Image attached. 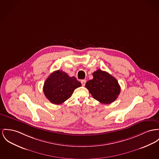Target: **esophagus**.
<instances>
[{
  "label": "esophagus",
  "instance_id": "1",
  "mask_svg": "<svg viewBox=\"0 0 159 159\" xmlns=\"http://www.w3.org/2000/svg\"><path fill=\"white\" fill-rule=\"evenodd\" d=\"M81 84H82V85H83V86H84L85 84V83H86V81H85V80H82V81H81Z\"/></svg>",
  "mask_w": 159,
  "mask_h": 159
}]
</instances>
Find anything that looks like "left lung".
<instances>
[{"label": "left lung", "instance_id": "obj_1", "mask_svg": "<svg viewBox=\"0 0 159 159\" xmlns=\"http://www.w3.org/2000/svg\"><path fill=\"white\" fill-rule=\"evenodd\" d=\"M93 78L85 83V87L96 100L102 104L114 102L120 92L116 79L108 72L97 70L93 73Z\"/></svg>", "mask_w": 159, "mask_h": 159}]
</instances>
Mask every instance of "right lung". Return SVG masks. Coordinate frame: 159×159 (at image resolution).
Instances as JSON below:
<instances>
[{"label":"right lung","instance_id":"add662e5","mask_svg":"<svg viewBox=\"0 0 159 159\" xmlns=\"http://www.w3.org/2000/svg\"><path fill=\"white\" fill-rule=\"evenodd\" d=\"M81 83L74 76L70 77L62 70L53 72L46 79L43 92L48 99L54 104H61L72 95L75 89Z\"/></svg>","mask_w":159,"mask_h":159}]
</instances>
